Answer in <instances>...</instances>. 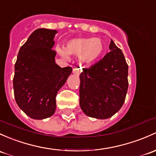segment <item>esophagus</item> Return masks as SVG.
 Segmentation results:
<instances>
[{"label":"esophagus","instance_id":"obj_1","mask_svg":"<svg viewBox=\"0 0 156 156\" xmlns=\"http://www.w3.org/2000/svg\"><path fill=\"white\" fill-rule=\"evenodd\" d=\"M81 68H79V67H75V68L73 69V73L75 74V75H79L80 74H81Z\"/></svg>","mask_w":156,"mask_h":156}]
</instances>
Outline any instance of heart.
Masks as SVG:
<instances>
[{
  "label": "heart",
  "mask_w": 156,
  "mask_h": 156,
  "mask_svg": "<svg viewBox=\"0 0 156 156\" xmlns=\"http://www.w3.org/2000/svg\"><path fill=\"white\" fill-rule=\"evenodd\" d=\"M57 51L63 57L67 58L68 55L79 56L80 62L90 64L97 60L102 54L104 45L99 38L82 37L70 39L66 44L65 49L57 47Z\"/></svg>",
  "instance_id": "heart-1"
}]
</instances>
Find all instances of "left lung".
Returning a JSON list of instances; mask_svg holds the SVG:
<instances>
[{"label":"left lung","instance_id":"1","mask_svg":"<svg viewBox=\"0 0 156 156\" xmlns=\"http://www.w3.org/2000/svg\"><path fill=\"white\" fill-rule=\"evenodd\" d=\"M111 51L80 75V106L87 116L104 119L123 105L127 93L128 64L122 51L111 39Z\"/></svg>","mask_w":156,"mask_h":156}]
</instances>
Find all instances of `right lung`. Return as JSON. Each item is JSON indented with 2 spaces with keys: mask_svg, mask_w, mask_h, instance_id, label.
<instances>
[{
  "mask_svg": "<svg viewBox=\"0 0 156 156\" xmlns=\"http://www.w3.org/2000/svg\"><path fill=\"white\" fill-rule=\"evenodd\" d=\"M55 30L39 28L19 49L15 64L13 90L19 107L28 117L43 119L56 110L57 92L72 73L71 67L55 63Z\"/></svg>",
  "mask_w": 156,
  "mask_h": 156,
  "instance_id": "add662e5",
  "label": "right lung"
}]
</instances>
